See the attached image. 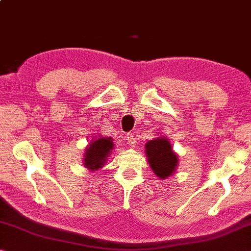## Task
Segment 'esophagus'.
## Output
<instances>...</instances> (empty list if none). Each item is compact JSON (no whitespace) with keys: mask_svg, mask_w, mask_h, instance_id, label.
Returning a JSON list of instances; mask_svg holds the SVG:
<instances>
[{"mask_svg":"<svg viewBox=\"0 0 251 251\" xmlns=\"http://www.w3.org/2000/svg\"><path fill=\"white\" fill-rule=\"evenodd\" d=\"M138 140V134L136 132H130L126 134V141L131 146V147H136Z\"/></svg>","mask_w":251,"mask_h":251,"instance_id":"34e87169","label":"esophagus"}]
</instances>
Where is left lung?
<instances>
[{
    "label": "left lung",
    "mask_w": 251,
    "mask_h": 251,
    "mask_svg": "<svg viewBox=\"0 0 251 251\" xmlns=\"http://www.w3.org/2000/svg\"><path fill=\"white\" fill-rule=\"evenodd\" d=\"M146 155L152 172L161 179L167 178L175 172L178 158L173 151L169 140L165 137H158L146 144Z\"/></svg>",
    "instance_id": "left-lung-1"
}]
</instances>
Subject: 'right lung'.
I'll return each instance as SVG.
<instances>
[{
  "mask_svg": "<svg viewBox=\"0 0 251 251\" xmlns=\"http://www.w3.org/2000/svg\"><path fill=\"white\" fill-rule=\"evenodd\" d=\"M113 148L114 144L111 138L100 137L95 139L87 146L84 152V166L93 172L102 168Z\"/></svg>",
  "mask_w": 251,
  "mask_h": 251,
  "instance_id": "add662e5",
  "label": "right lung"
}]
</instances>
